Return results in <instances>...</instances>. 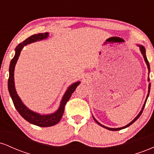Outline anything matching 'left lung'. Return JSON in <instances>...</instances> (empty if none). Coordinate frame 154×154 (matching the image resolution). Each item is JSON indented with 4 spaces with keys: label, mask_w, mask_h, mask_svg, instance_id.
Masks as SVG:
<instances>
[{
    "label": "left lung",
    "mask_w": 154,
    "mask_h": 154,
    "mask_svg": "<svg viewBox=\"0 0 154 154\" xmlns=\"http://www.w3.org/2000/svg\"><path fill=\"white\" fill-rule=\"evenodd\" d=\"M139 46H140V51H141V53H142L143 56V58H144V60H145V61H146V64H147V66H148V71L150 72V66H149V62H148V59H147V57H146V49H145V48H144L143 46H142V45H139ZM149 80H150V79H149V78H148V81H149ZM150 89H151V83H149V87H148V93L147 98H146V101H145V103H144L143 106V109H142V110L140 111V112L139 113V114H138V115H137V116H136V117L135 118V119H134V120H132V121L131 122H130V124H128V125H126V126L123 127V128H107V127H106V126H103V125H102L101 124H100L99 122H98V121H97L96 119H95L94 117H93V119H94L95 121L96 122L97 124H98V125H100V126H101V127H103V128H106V129H107V130H112V131H117V130H122V129H125V128H128V127L130 126V125H131L132 124H133L134 122H135L136 121V120H137V119H138V118L140 117V116L141 115V114H142V113H143V109H144L145 105H146V101H147L148 97V95H149V92H150Z\"/></svg>",
    "instance_id": "8db88e82"
}]
</instances>
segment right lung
Listing matches in <instances>:
<instances>
[{
  "label": "right lung",
  "instance_id": "obj_1",
  "mask_svg": "<svg viewBox=\"0 0 154 154\" xmlns=\"http://www.w3.org/2000/svg\"><path fill=\"white\" fill-rule=\"evenodd\" d=\"M48 35V32L39 33V34L33 35H32V36L29 37L28 38H26L25 40H24V41L22 42V43H19V45H17L15 49L16 53L14 57L11 59V61L10 63L9 77H8V91H9L12 100H13L14 105L17 111L19 113V114H20L24 119H26V121L29 122V123L33 124V125H35L39 127H43V128L54 126V125H56V124L61 120L63 114V111H64L65 105H66L67 101L69 100L72 93H74V91H75L76 88H77L79 83H80L79 82H75L74 83V84H72V85H71L69 88V89L67 90L66 93L63 95L62 100H61V105H60L59 110L56 111V112H55L54 114H49V115H40V114L33 112V111L28 109L23 104L22 100L19 98L17 92H16L14 87V71L15 64L16 63H17L19 55H20L21 51H22V49L24 45L31 43H33V42L38 41V40H43V39L46 38Z\"/></svg>",
  "mask_w": 154,
  "mask_h": 154
}]
</instances>
